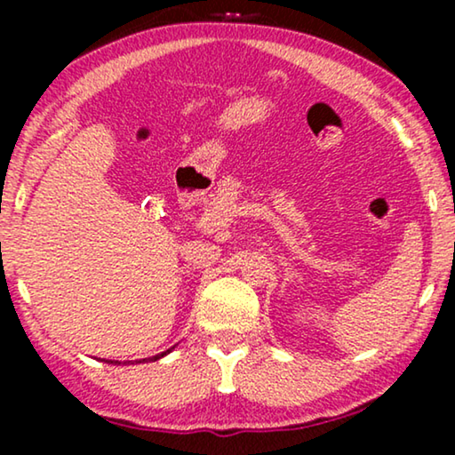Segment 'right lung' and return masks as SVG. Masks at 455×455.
Returning <instances> with one entry per match:
<instances>
[{
  "instance_id": "add662e5",
  "label": "right lung",
  "mask_w": 455,
  "mask_h": 455,
  "mask_svg": "<svg viewBox=\"0 0 455 455\" xmlns=\"http://www.w3.org/2000/svg\"><path fill=\"white\" fill-rule=\"evenodd\" d=\"M167 352H170V350H167ZM167 352H164V354H157V356H153L151 360H157V358H161V356H165V354H167ZM109 363H111V360H109ZM139 363H147V360H145V358H142V360H139Z\"/></svg>"
}]
</instances>
